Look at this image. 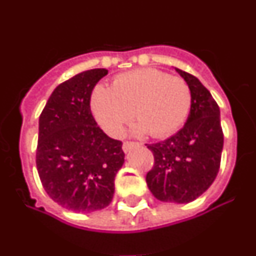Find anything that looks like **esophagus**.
<instances>
[{"label": "esophagus", "mask_w": 256, "mask_h": 256, "mask_svg": "<svg viewBox=\"0 0 256 256\" xmlns=\"http://www.w3.org/2000/svg\"><path fill=\"white\" fill-rule=\"evenodd\" d=\"M136 146H141V142H136V141H126L123 144V150L126 151V152H128V151L130 150V148H136Z\"/></svg>", "instance_id": "obj_1"}]
</instances>
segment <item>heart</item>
I'll list each match as a JSON object with an SVG mask.
<instances>
[{
	"mask_svg": "<svg viewBox=\"0 0 256 256\" xmlns=\"http://www.w3.org/2000/svg\"><path fill=\"white\" fill-rule=\"evenodd\" d=\"M188 83L154 68H144L115 76L112 88L97 86L91 94L94 119L108 134L119 137L133 112L141 130L159 138L178 130L191 110Z\"/></svg>",
	"mask_w": 256,
	"mask_h": 256,
	"instance_id": "obj_1",
	"label": "heart"
}]
</instances>
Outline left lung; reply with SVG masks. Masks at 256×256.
Segmentation results:
<instances>
[{"label":"left lung","mask_w":256,"mask_h":256,"mask_svg":"<svg viewBox=\"0 0 256 256\" xmlns=\"http://www.w3.org/2000/svg\"><path fill=\"white\" fill-rule=\"evenodd\" d=\"M176 70L191 88V110L184 126L176 134L146 144L154 155L146 182L158 200L182 204L194 201L212 186L220 166L224 137L220 110L212 94L196 76Z\"/></svg>","instance_id":"8db88e82"}]
</instances>
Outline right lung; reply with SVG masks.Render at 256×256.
<instances>
[{"instance_id": "1", "label": "right lung", "mask_w": 256, "mask_h": 256, "mask_svg": "<svg viewBox=\"0 0 256 256\" xmlns=\"http://www.w3.org/2000/svg\"><path fill=\"white\" fill-rule=\"evenodd\" d=\"M106 74V69H91L62 82L40 115L36 164L40 182L52 200L73 212L108 206L124 162L122 141L104 133L91 112L92 91Z\"/></svg>"}]
</instances>
